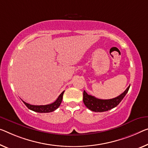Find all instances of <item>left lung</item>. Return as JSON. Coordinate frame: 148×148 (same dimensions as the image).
<instances>
[{"instance_id": "obj_1", "label": "left lung", "mask_w": 148, "mask_h": 148, "mask_svg": "<svg viewBox=\"0 0 148 148\" xmlns=\"http://www.w3.org/2000/svg\"><path fill=\"white\" fill-rule=\"evenodd\" d=\"M130 86H128V87L125 90V91L122 92L119 97L107 100L97 99L96 97L88 95L85 90H84L83 99V103L89 110L93 111V112H105V111L110 110V109L119 105V104L122 101L125 95L128 92Z\"/></svg>"}]
</instances>
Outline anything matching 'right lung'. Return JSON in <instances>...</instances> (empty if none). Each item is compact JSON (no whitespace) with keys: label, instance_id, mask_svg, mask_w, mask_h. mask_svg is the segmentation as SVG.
I'll return each mask as SVG.
<instances>
[{"label":"right lung","instance_id":"1","mask_svg":"<svg viewBox=\"0 0 148 148\" xmlns=\"http://www.w3.org/2000/svg\"><path fill=\"white\" fill-rule=\"evenodd\" d=\"M65 91H63L61 93L60 96L58 97L55 102H53V103L46 104V105H32L28 103H26V102L23 101V103L25 104L27 107H28L29 110L34 111L36 112H40V113H47V112H53L55 110H56L59 106H60L63 99V95Z\"/></svg>","mask_w":148,"mask_h":148}]
</instances>
